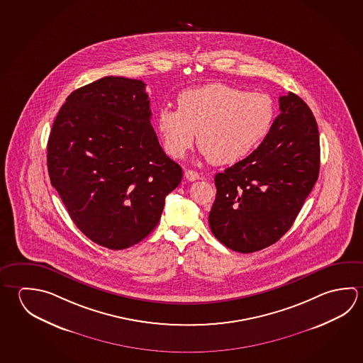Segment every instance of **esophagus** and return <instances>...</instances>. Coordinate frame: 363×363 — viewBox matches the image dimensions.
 Wrapping results in <instances>:
<instances>
[{
    "instance_id": "1",
    "label": "esophagus",
    "mask_w": 363,
    "mask_h": 363,
    "mask_svg": "<svg viewBox=\"0 0 363 363\" xmlns=\"http://www.w3.org/2000/svg\"><path fill=\"white\" fill-rule=\"evenodd\" d=\"M184 177L192 182V181H197V179H200V174L195 172V171H192V169H186L184 171Z\"/></svg>"
}]
</instances>
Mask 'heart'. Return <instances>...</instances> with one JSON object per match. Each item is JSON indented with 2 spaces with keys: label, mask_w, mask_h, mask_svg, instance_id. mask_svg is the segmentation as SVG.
I'll list each match as a JSON object with an SVG mask.
<instances>
[{
  "label": "heart",
  "mask_w": 363,
  "mask_h": 363,
  "mask_svg": "<svg viewBox=\"0 0 363 363\" xmlns=\"http://www.w3.org/2000/svg\"><path fill=\"white\" fill-rule=\"evenodd\" d=\"M179 108L162 107L157 130L163 149L179 160L195 139L214 164H230L245 158L273 128L275 104L262 93H248L233 85L213 83L184 90Z\"/></svg>",
  "instance_id": "b5f03b06"
}]
</instances>
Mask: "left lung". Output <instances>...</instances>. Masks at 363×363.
I'll return each instance as SVG.
<instances>
[{
	"label": "left lung",
	"mask_w": 363,
	"mask_h": 363,
	"mask_svg": "<svg viewBox=\"0 0 363 363\" xmlns=\"http://www.w3.org/2000/svg\"><path fill=\"white\" fill-rule=\"evenodd\" d=\"M279 109L259 147L214 179L210 229L235 252L250 254L280 240L318 181L320 139L311 109L291 91L279 96Z\"/></svg>",
	"instance_id": "1"
}]
</instances>
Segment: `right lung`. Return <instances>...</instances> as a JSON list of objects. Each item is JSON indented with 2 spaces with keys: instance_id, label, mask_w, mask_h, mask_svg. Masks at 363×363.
Returning a JSON list of instances; mask_svg holds the SVG:
<instances>
[{
  "instance_id": "obj_1",
  "label": "right lung",
  "mask_w": 363,
  "mask_h": 363,
  "mask_svg": "<svg viewBox=\"0 0 363 363\" xmlns=\"http://www.w3.org/2000/svg\"><path fill=\"white\" fill-rule=\"evenodd\" d=\"M150 117L145 84L106 77L72 91L53 122L52 186L77 228L103 247L123 250L150 235L182 179Z\"/></svg>"
}]
</instances>
